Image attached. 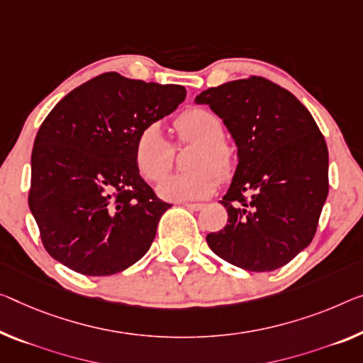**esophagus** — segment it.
<instances>
[{
  "instance_id": "esophagus-1",
  "label": "esophagus",
  "mask_w": 363,
  "mask_h": 363,
  "mask_svg": "<svg viewBox=\"0 0 363 363\" xmlns=\"http://www.w3.org/2000/svg\"><path fill=\"white\" fill-rule=\"evenodd\" d=\"M183 206H185V208L189 211H201L204 208V204H201V203H183Z\"/></svg>"
}]
</instances>
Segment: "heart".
<instances>
[{
	"instance_id": "heart-1",
	"label": "heart",
	"mask_w": 363,
	"mask_h": 363,
	"mask_svg": "<svg viewBox=\"0 0 363 363\" xmlns=\"http://www.w3.org/2000/svg\"><path fill=\"white\" fill-rule=\"evenodd\" d=\"M175 130L183 143L196 144L185 175H170L160 182L157 193L169 201H194L211 196L216 189V177L227 178L233 167V152L224 143V125L216 113L204 108L183 111L175 120ZM174 149L167 141L162 128L147 125L139 133L135 144V160L141 174L157 182L172 167ZM213 172H211L210 170Z\"/></svg>"
}]
</instances>
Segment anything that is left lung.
Segmentation results:
<instances>
[{"label": "left lung", "mask_w": 363, "mask_h": 363, "mask_svg": "<svg viewBox=\"0 0 363 363\" xmlns=\"http://www.w3.org/2000/svg\"><path fill=\"white\" fill-rule=\"evenodd\" d=\"M194 102L209 105L237 146V167L219 203L227 224L206 237L209 248L245 271L287 264L315 237L328 196V147L313 116L281 86L228 81Z\"/></svg>", "instance_id": "1"}]
</instances>
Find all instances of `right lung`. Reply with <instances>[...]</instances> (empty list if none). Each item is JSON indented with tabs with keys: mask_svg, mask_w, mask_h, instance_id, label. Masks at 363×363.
<instances>
[{
	"mask_svg": "<svg viewBox=\"0 0 363 363\" xmlns=\"http://www.w3.org/2000/svg\"><path fill=\"white\" fill-rule=\"evenodd\" d=\"M185 96L183 86L105 72L55 105L33 141L29 193L53 259L79 274L110 276L149 252L172 204L139 175L136 138Z\"/></svg>",
	"mask_w": 363,
	"mask_h": 363,
	"instance_id": "obj_1",
	"label": "right lung"
}]
</instances>
